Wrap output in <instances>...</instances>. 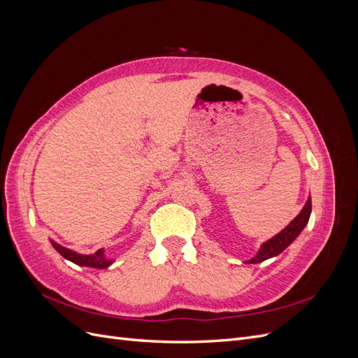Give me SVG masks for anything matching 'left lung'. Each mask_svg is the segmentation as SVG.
Masks as SVG:
<instances>
[{
  "label": "left lung",
  "instance_id": "obj_1",
  "mask_svg": "<svg viewBox=\"0 0 358 358\" xmlns=\"http://www.w3.org/2000/svg\"><path fill=\"white\" fill-rule=\"evenodd\" d=\"M310 212H312V203H310V199H308L305 208H303L301 212L297 215V218L292 221L284 231H280L278 236L273 237V239L266 242L262 246V249H259V252L257 254V257L252 259V262L254 263L264 262V259L272 258V257L282 252L284 249L287 246H289L292 243V241H294L296 237L301 233V230L305 229L308 221H309Z\"/></svg>",
  "mask_w": 358,
  "mask_h": 358
}]
</instances>
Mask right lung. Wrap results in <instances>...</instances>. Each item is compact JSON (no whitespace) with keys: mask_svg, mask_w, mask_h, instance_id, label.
Segmentation results:
<instances>
[{"mask_svg":"<svg viewBox=\"0 0 358 358\" xmlns=\"http://www.w3.org/2000/svg\"><path fill=\"white\" fill-rule=\"evenodd\" d=\"M55 246L57 251L64 257L70 259V262L76 263V264H80V266H91V267H103L106 264V259L103 258L101 251H96L95 254L91 255H80V254H76L67 248H62L59 245H53Z\"/></svg>","mask_w":358,"mask_h":358,"instance_id":"1","label":"right lung"}]
</instances>
